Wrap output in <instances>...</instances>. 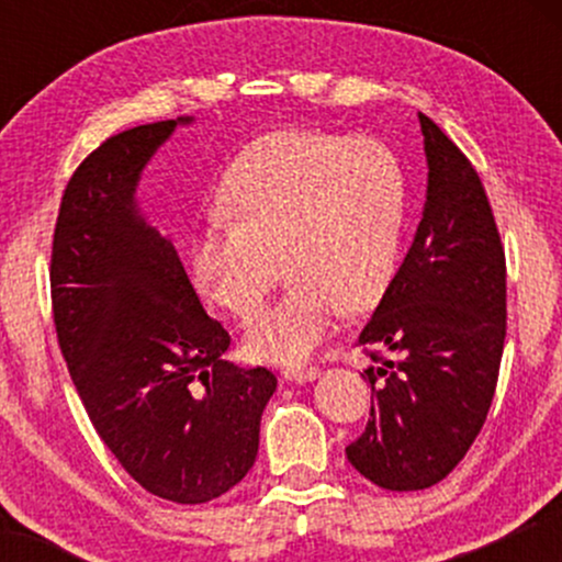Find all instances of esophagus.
Segmentation results:
<instances>
[{
  "mask_svg": "<svg viewBox=\"0 0 562 562\" xmlns=\"http://www.w3.org/2000/svg\"><path fill=\"white\" fill-rule=\"evenodd\" d=\"M282 378L290 380V383H312V380L319 378V367H285Z\"/></svg>",
  "mask_w": 562,
  "mask_h": 562,
  "instance_id": "1",
  "label": "esophagus"
}]
</instances>
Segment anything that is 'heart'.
<instances>
[{
  "instance_id": "heart-1",
  "label": "heart",
  "mask_w": 562,
  "mask_h": 562,
  "mask_svg": "<svg viewBox=\"0 0 562 562\" xmlns=\"http://www.w3.org/2000/svg\"><path fill=\"white\" fill-rule=\"evenodd\" d=\"M237 218L211 214L192 243V274L218 306L250 314L282 272L280 301L245 327L269 362H299L389 290L398 267L406 184L396 153L370 137L269 134L235 160L222 187Z\"/></svg>"
}]
</instances>
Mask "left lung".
Listing matches in <instances>:
<instances>
[{"mask_svg": "<svg viewBox=\"0 0 562 562\" xmlns=\"http://www.w3.org/2000/svg\"><path fill=\"white\" fill-rule=\"evenodd\" d=\"M417 119L428 164L423 218L359 335V346L391 359L364 370L375 404L346 449L389 492L434 486L468 454L492 406L507 319L505 250L479 173L428 115Z\"/></svg>", "mask_w": 562, "mask_h": 562, "instance_id": "left-lung-1", "label": "left lung"}]
</instances>
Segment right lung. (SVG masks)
Returning <instances> with one entry per match:
<instances>
[{"mask_svg":"<svg viewBox=\"0 0 562 562\" xmlns=\"http://www.w3.org/2000/svg\"><path fill=\"white\" fill-rule=\"evenodd\" d=\"M192 115L115 134L76 169L53 243V312L94 430L160 499L203 505L259 454L267 367L224 359L229 333L205 314L177 248L142 214V171Z\"/></svg>","mask_w":562,"mask_h":562,"instance_id":"1","label":"right lung"}]
</instances>
